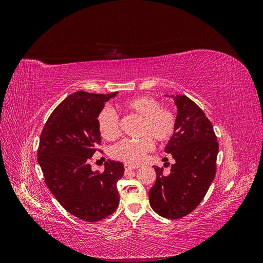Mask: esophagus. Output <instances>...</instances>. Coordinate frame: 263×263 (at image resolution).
Returning a JSON list of instances; mask_svg holds the SVG:
<instances>
[{
    "mask_svg": "<svg viewBox=\"0 0 263 263\" xmlns=\"http://www.w3.org/2000/svg\"><path fill=\"white\" fill-rule=\"evenodd\" d=\"M124 169H125V174H128L130 171L137 169V166H133V165H128V164H125L124 165Z\"/></svg>",
    "mask_w": 263,
    "mask_h": 263,
    "instance_id": "34e87169",
    "label": "esophagus"
}]
</instances>
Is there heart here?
<instances>
[{
    "label": "heart",
    "instance_id": "obj_1",
    "mask_svg": "<svg viewBox=\"0 0 263 263\" xmlns=\"http://www.w3.org/2000/svg\"><path fill=\"white\" fill-rule=\"evenodd\" d=\"M123 107L141 117L137 140L125 139L110 148L109 155L115 160L136 165L142 162L146 155L154 149L153 138L158 142L172 138L177 128V116L169 107L161 106L160 102L149 95L132 98L123 102ZM99 133L105 140L113 141L119 136V118L113 108L105 106L97 118Z\"/></svg>",
    "mask_w": 263,
    "mask_h": 263
}]
</instances>
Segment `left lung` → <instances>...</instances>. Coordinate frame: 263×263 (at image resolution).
Here are the masks:
<instances>
[{"instance_id":"left-lung-1","label":"left lung","mask_w":263,"mask_h":263,"mask_svg":"<svg viewBox=\"0 0 263 263\" xmlns=\"http://www.w3.org/2000/svg\"><path fill=\"white\" fill-rule=\"evenodd\" d=\"M178 107L176 133L165 146L176 163L164 177L156 166V183L149 191L150 206L160 216L178 219L194 211L216 174L218 141L201 107L186 95H171Z\"/></svg>"}]
</instances>
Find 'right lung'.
Wrapping results in <instances>:
<instances>
[{
    "label": "right lung",
    "instance_id": "obj_1",
    "mask_svg": "<svg viewBox=\"0 0 263 263\" xmlns=\"http://www.w3.org/2000/svg\"><path fill=\"white\" fill-rule=\"evenodd\" d=\"M117 92L78 91L53 109L41 134L37 160L45 182L61 206L73 216L98 221L113 214L119 203L117 182L124 165L106 161L104 171H92L90 159L100 151L97 118Z\"/></svg>",
    "mask_w": 263,
    "mask_h": 263
}]
</instances>
